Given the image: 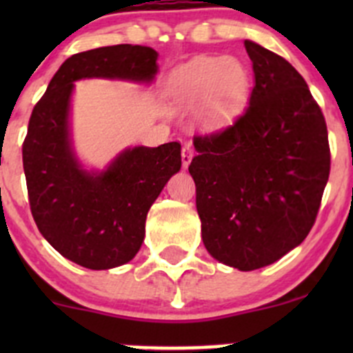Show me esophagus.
Returning <instances> with one entry per match:
<instances>
[{
    "instance_id": "esophagus-1",
    "label": "esophagus",
    "mask_w": 353,
    "mask_h": 353,
    "mask_svg": "<svg viewBox=\"0 0 353 353\" xmlns=\"http://www.w3.org/2000/svg\"><path fill=\"white\" fill-rule=\"evenodd\" d=\"M183 167L184 169H188V165L191 163V160H193V155H194V150H193V145L190 143V141H186V143L183 145Z\"/></svg>"
}]
</instances>
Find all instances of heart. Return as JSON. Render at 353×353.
Returning a JSON list of instances; mask_svg holds the SVG:
<instances>
[{
	"label": "heart",
	"instance_id": "heart-1",
	"mask_svg": "<svg viewBox=\"0 0 353 353\" xmlns=\"http://www.w3.org/2000/svg\"><path fill=\"white\" fill-rule=\"evenodd\" d=\"M170 97L181 108L201 104L203 126H229L243 112L251 94V73L234 56H199L179 66L169 80Z\"/></svg>",
	"mask_w": 353,
	"mask_h": 353
}]
</instances>
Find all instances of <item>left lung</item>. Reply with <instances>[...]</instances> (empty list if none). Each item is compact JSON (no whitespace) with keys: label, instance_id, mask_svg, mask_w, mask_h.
<instances>
[{"label":"left lung","instance_id":"obj_1","mask_svg":"<svg viewBox=\"0 0 353 353\" xmlns=\"http://www.w3.org/2000/svg\"><path fill=\"white\" fill-rule=\"evenodd\" d=\"M254 87L244 114L194 137L190 174L206 251L251 272L279 261L314 225L330 176L325 116L282 56L244 41Z\"/></svg>","mask_w":353,"mask_h":353}]
</instances>
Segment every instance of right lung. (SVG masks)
I'll list each match as a JSON object with an SVG mask.
<instances>
[{"label": "right lung", "instance_id": "obj_1", "mask_svg": "<svg viewBox=\"0 0 353 353\" xmlns=\"http://www.w3.org/2000/svg\"><path fill=\"white\" fill-rule=\"evenodd\" d=\"M159 52L108 46L68 58L32 110L23 141L28 203L39 230L59 254L88 270L131 261L145 220L167 181L181 169V145L128 147L102 170L81 165L71 138L74 81L85 78L154 83Z\"/></svg>", "mask_w": 353, "mask_h": 353}]
</instances>
